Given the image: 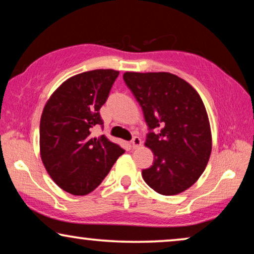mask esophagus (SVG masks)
<instances>
[{
	"label": "esophagus",
	"mask_w": 254,
	"mask_h": 254,
	"mask_svg": "<svg viewBox=\"0 0 254 254\" xmlns=\"http://www.w3.org/2000/svg\"><path fill=\"white\" fill-rule=\"evenodd\" d=\"M141 144H142L141 138L138 136H134L133 140H131V147L134 149H137L138 147H141Z\"/></svg>",
	"instance_id": "1"
}]
</instances>
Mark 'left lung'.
Segmentation results:
<instances>
[{
  "mask_svg": "<svg viewBox=\"0 0 254 254\" xmlns=\"http://www.w3.org/2000/svg\"><path fill=\"white\" fill-rule=\"evenodd\" d=\"M124 79L150 129L144 144L154 163L142 170L144 182L163 195L183 193L196 183L210 157V124L202 99L171 72L126 71Z\"/></svg>",
  "mask_w": 254,
  "mask_h": 254,
  "instance_id": "8db88e82",
  "label": "left lung"
}]
</instances>
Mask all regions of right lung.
Listing matches in <instances>:
<instances>
[{
	"label": "right lung",
	"instance_id": "add662e5",
	"mask_svg": "<svg viewBox=\"0 0 254 254\" xmlns=\"http://www.w3.org/2000/svg\"><path fill=\"white\" fill-rule=\"evenodd\" d=\"M118 75L114 69H96L72 76L52 93L43 110L41 161L53 182L72 195L92 192L125 152L105 135H91L93 127L103 125L99 110Z\"/></svg>",
	"mask_w": 254,
	"mask_h": 254
}]
</instances>
